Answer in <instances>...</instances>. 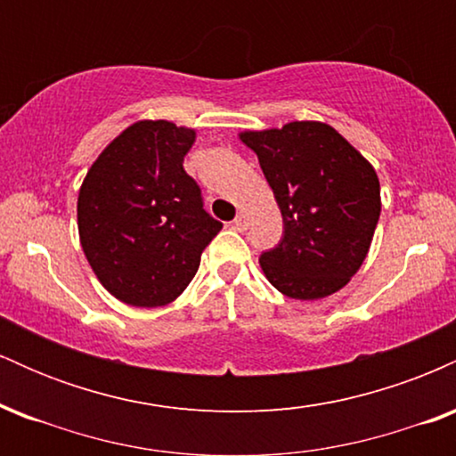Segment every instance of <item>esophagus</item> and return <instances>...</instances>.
I'll return each mask as SVG.
<instances>
[{
    "mask_svg": "<svg viewBox=\"0 0 456 456\" xmlns=\"http://www.w3.org/2000/svg\"><path fill=\"white\" fill-rule=\"evenodd\" d=\"M233 227H235V229H238V232H244V229H246V227H248V216H246V214H244V212H240V214H238V216H235V218H233Z\"/></svg>",
    "mask_w": 456,
    "mask_h": 456,
    "instance_id": "esophagus-1",
    "label": "esophagus"
}]
</instances>
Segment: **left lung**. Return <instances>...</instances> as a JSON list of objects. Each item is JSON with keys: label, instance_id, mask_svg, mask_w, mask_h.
Here are the masks:
<instances>
[{"label": "left lung", "instance_id": "1", "mask_svg": "<svg viewBox=\"0 0 456 456\" xmlns=\"http://www.w3.org/2000/svg\"><path fill=\"white\" fill-rule=\"evenodd\" d=\"M282 214L279 246L259 264L281 294L319 300L360 270L378 227L379 180L370 162L322 122L246 130Z\"/></svg>", "mask_w": 456, "mask_h": 456}]
</instances>
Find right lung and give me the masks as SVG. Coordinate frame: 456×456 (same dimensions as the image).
Masks as SVG:
<instances>
[{"mask_svg": "<svg viewBox=\"0 0 456 456\" xmlns=\"http://www.w3.org/2000/svg\"><path fill=\"white\" fill-rule=\"evenodd\" d=\"M195 130L143 119L115 137L78 191L83 253L109 294L130 306L174 302L223 229L184 171Z\"/></svg>", "mask_w": 456, "mask_h": 456, "instance_id": "add662e5", "label": "right lung"}]
</instances>
